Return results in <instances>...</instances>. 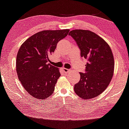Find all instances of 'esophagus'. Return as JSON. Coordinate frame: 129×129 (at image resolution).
Wrapping results in <instances>:
<instances>
[{
  "label": "esophagus",
  "mask_w": 129,
  "mask_h": 129,
  "mask_svg": "<svg viewBox=\"0 0 129 129\" xmlns=\"http://www.w3.org/2000/svg\"><path fill=\"white\" fill-rule=\"evenodd\" d=\"M62 70H63V71H64V72L66 73H68L70 72V71H71L70 70H69V69H64V68H63Z\"/></svg>",
  "instance_id": "esophagus-1"
}]
</instances>
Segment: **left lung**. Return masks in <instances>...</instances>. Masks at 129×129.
Here are the masks:
<instances>
[{"label":"left lung","mask_w":129,"mask_h":129,"mask_svg":"<svg viewBox=\"0 0 129 129\" xmlns=\"http://www.w3.org/2000/svg\"><path fill=\"white\" fill-rule=\"evenodd\" d=\"M69 35L75 40L81 57L87 60L85 72L79 73V82L74 85V92L83 99L97 97L108 87L114 74V59L111 47L90 30L76 29Z\"/></svg>","instance_id":"obj_1"}]
</instances>
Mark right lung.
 Listing matches in <instances>:
<instances>
[{"mask_svg": "<svg viewBox=\"0 0 129 129\" xmlns=\"http://www.w3.org/2000/svg\"><path fill=\"white\" fill-rule=\"evenodd\" d=\"M69 32V29L41 31L20 47L17 55V73L23 87L34 98L44 100L54 92L60 73L58 68L48 63L49 57Z\"/></svg>", "mask_w": 129, "mask_h": 129, "instance_id": "1", "label": "right lung"}]
</instances>
